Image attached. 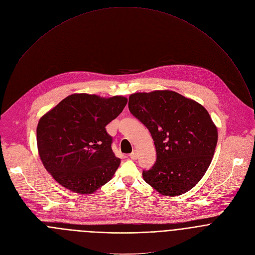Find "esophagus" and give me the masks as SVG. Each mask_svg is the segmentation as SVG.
<instances>
[{
  "label": "esophagus",
  "mask_w": 255,
  "mask_h": 255,
  "mask_svg": "<svg viewBox=\"0 0 255 255\" xmlns=\"http://www.w3.org/2000/svg\"><path fill=\"white\" fill-rule=\"evenodd\" d=\"M129 157L131 158V159H136V157H137V151H136V149H133L131 152H130V154H129Z\"/></svg>",
  "instance_id": "1"
}]
</instances>
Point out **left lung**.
Here are the masks:
<instances>
[{"mask_svg": "<svg viewBox=\"0 0 255 255\" xmlns=\"http://www.w3.org/2000/svg\"><path fill=\"white\" fill-rule=\"evenodd\" d=\"M128 110L149 130L156 161L143 170L146 183L166 196L190 190L206 172L217 143V128L195 101L163 90L135 93Z\"/></svg>", "mask_w": 255, "mask_h": 255, "instance_id": "1", "label": "left lung"}]
</instances>
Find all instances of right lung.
Listing matches in <instances>:
<instances>
[{
    "instance_id": "add662e5",
    "label": "right lung",
    "mask_w": 255,
    "mask_h": 255,
    "mask_svg": "<svg viewBox=\"0 0 255 255\" xmlns=\"http://www.w3.org/2000/svg\"><path fill=\"white\" fill-rule=\"evenodd\" d=\"M128 99L73 94L45 114L37 127V144L45 168L67 189L94 193L112 179L121 159L112 149L106 126Z\"/></svg>"
}]
</instances>
